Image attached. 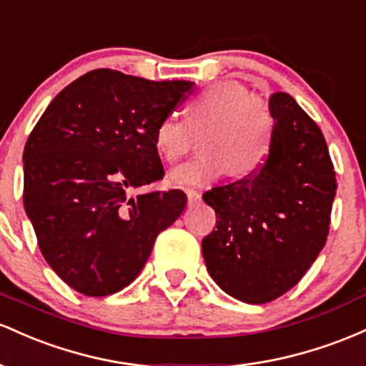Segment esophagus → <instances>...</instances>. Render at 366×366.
<instances>
[{
    "mask_svg": "<svg viewBox=\"0 0 366 366\" xmlns=\"http://www.w3.org/2000/svg\"><path fill=\"white\" fill-rule=\"evenodd\" d=\"M187 197H188V205H194L197 202H200V199H202V195L195 190H187Z\"/></svg>",
    "mask_w": 366,
    "mask_h": 366,
    "instance_id": "esophagus-1",
    "label": "esophagus"
}]
</instances>
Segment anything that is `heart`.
I'll return each mask as SVG.
<instances>
[{"instance_id":"1","label":"heart","mask_w":366,"mask_h":366,"mask_svg":"<svg viewBox=\"0 0 366 366\" xmlns=\"http://www.w3.org/2000/svg\"><path fill=\"white\" fill-rule=\"evenodd\" d=\"M209 129L199 157L176 167L169 183L178 188H202L232 172L244 178L264 166L272 145L273 122L268 109L245 84L216 81L187 107V119L169 114L154 129V147L162 161H182L194 145V133Z\"/></svg>"}]
</instances>
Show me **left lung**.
<instances>
[{
	"label": "left lung",
	"instance_id": "obj_1",
	"mask_svg": "<svg viewBox=\"0 0 366 366\" xmlns=\"http://www.w3.org/2000/svg\"><path fill=\"white\" fill-rule=\"evenodd\" d=\"M272 145L249 178L211 188L216 228L202 240L207 272L247 305L280 297L305 277L330 224L335 171L316 122L289 93L269 97Z\"/></svg>",
	"mask_w": 366,
	"mask_h": 366
}]
</instances>
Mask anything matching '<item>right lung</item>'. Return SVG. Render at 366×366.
Returning <instances> with one entry per match:
<instances>
[{"mask_svg":"<svg viewBox=\"0 0 366 366\" xmlns=\"http://www.w3.org/2000/svg\"><path fill=\"white\" fill-rule=\"evenodd\" d=\"M192 88L97 69L61 89L32 129L24 207L44 259L77 292L128 287L183 212L182 190L131 192L164 178L154 129Z\"/></svg>","mask_w":366,"mask_h":366,"instance_id":"right-lung-1","label":"right lung"}]
</instances>
